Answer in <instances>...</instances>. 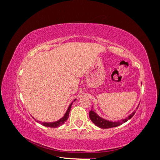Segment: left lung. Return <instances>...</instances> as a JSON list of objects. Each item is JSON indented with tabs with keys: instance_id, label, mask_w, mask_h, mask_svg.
<instances>
[{
	"instance_id": "left-lung-1",
	"label": "left lung",
	"mask_w": 160,
	"mask_h": 160,
	"mask_svg": "<svg viewBox=\"0 0 160 160\" xmlns=\"http://www.w3.org/2000/svg\"><path fill=\"white\" fill-rule=\"evenodd\" d=\"M138 107L137 108V109L138 108ZM135 113V111H133V112L132 114H130L127 118L123 119L122 121L120 120V121H118V122H110V121L106 120L105 119H103L102 118L99 117V116L94 111H93V109H91L89 111V118L92 121V122H93L98 127L102 129H108V128L118 127L119 125L123 124V123L128 122L129 119H130L133 117Z\"/></svg>"
}]
</instances>
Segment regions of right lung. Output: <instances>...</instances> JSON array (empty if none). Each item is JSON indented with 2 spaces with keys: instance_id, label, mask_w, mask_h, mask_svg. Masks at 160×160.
Wrapping results in <instances>:
<instances>
[{
  "instance_id": "right-lung-1",
  "label": "right lung",
  "mask_w": 160,
  "mask_h": 160,
  "mask_svg": "<svg viewBox=\"0 0 160 160\" xmlns=\"http://www.w3.org/2000/svg\"><path fill=\"white\" fill-rule=\"evenodd\" d=\"M75 99L73 101H75ZM72 102L71 103V105H69V107L68 108V109H67V111L65 114L64 115L63 117H62V118H61L59 120L57 121V122H52V123H47V122H41L40 123L42 125H44V126H46V127H49V128H58L61 126V125H62V124H63L67 120V119H68L69 118V112H70V110H71V105H72Z\"/></svg>"
}]
</instances>
